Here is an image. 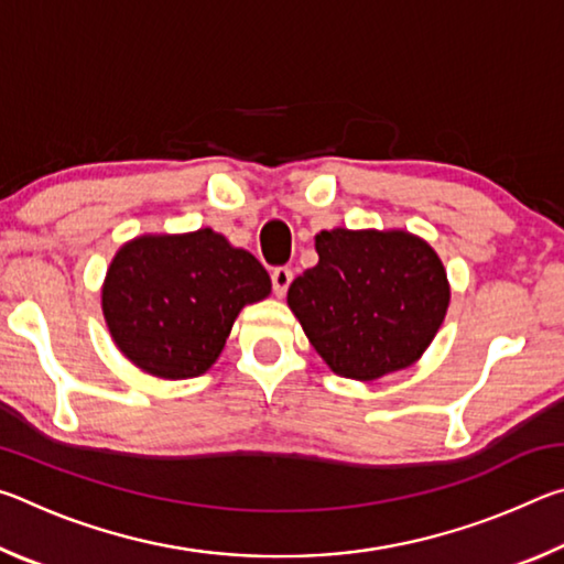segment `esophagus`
I'll list each match as a JSON object with an SVG mask.
<instances>
[{"label":"esophagus","instance_id":"obj_1","mask_svg":"<svg viewBox=\"0 0 564 564\" xmlns=\"http://www.w3.org/2000/svg\"><path fill=\"white\" fill-rule=\"evenodd\" d=\"M293 281V271L291 269H273L271 271V283H273V293L279 295V299H283L285 291H289V285Z\"/></svg>","mask_w":564,"mask_h":564}]
</instances>
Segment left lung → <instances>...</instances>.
Listing matches in <instances>:
<instances>
[{
    "instance_id": "8db88e82",
    "label": "left lung",
    "mask_w": 564,
    "mask_h": 564,
    "mask_svg": "<svg viewBox=\"0 0 564 564\" xmlns=\"http://www.w3.org/2000/svg\"><path fill=\"white\" fill-rule=\"evenodd\" d=\"M318 263L289 289V308L333 373L376 380L431 346L451 303L437 253L408 231L333 228L316 236Z\"/></svg>"
}]
</instances>
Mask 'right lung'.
Segmentation results:
<instances>
[{"mask_svg": "<svg viewBox=\"0 0 564 564\" xmlns=\"http://www.w3.org/2000/svg\"><path fill=\"white\" fill-rule=\"evenodd\" d=\"M269 293L271 275L256 256L198 228L123 243L101 285V311L133 366L184 380L214 366L243 305Z\"/></svg>", "mask_w": 564, "mask_h": 564, "instance_id": "add662e5", "label": "right lung"}]
</instances>
